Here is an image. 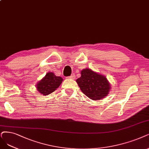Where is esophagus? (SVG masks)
<instances>
[{
	"label": "esophagus",
	"mask_w": 149,
	"mask_h": 149,
	"mask_svg": "<svg viewBox=\"0 0 149 149\" xmlns=\"http://www.w3.org/2000/svg\"><path fill=\"white\" fill-rule=\"evenodd\" d=\"M75 78V76L74 74H72V75L69 76V77H68L67 79H74Z\"/></svg>",
	"instance_id": "esophagus-1"
}]
</instances>
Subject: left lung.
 Wrapping results in <instances>:
<instances>
[{"mask_svg": "<svg viewBox=\"0 0 149 149\" xmlns=\"http://www.w3.org/2000/svg\"><path fill=\"white\" fill-rule=\"evenodd\" d=\"M80 74L81 77L76 80V82L87 97L96 101L107 96L111 86L106 76L88 68L84 69Z\"/></svg>", "mask_w": 149, "mask_h": 149, "instance_id": "1", "label": "left lung"}]
</instances>
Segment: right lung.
Segmentation results:
<instances>
[{"label": "right lung", "instance_id": "right-lung-1", "mask_svg": "<svg viewBox=\"0 0 149 149\" xmlns=\"http://www.w3.org/2000/svg\"><path fill=\"white\" fill-rule=\"evenodd\" d=\"M63 81L62 77L55 75L53 72H49L42 79L37 82L36 85L37 90L41 95L47 96L56 90Z\"/></svg>", "mask_w": 149, "mask_h": 149}]
</instances>
